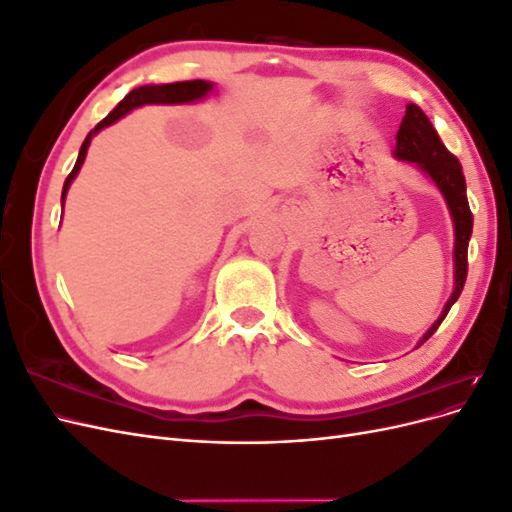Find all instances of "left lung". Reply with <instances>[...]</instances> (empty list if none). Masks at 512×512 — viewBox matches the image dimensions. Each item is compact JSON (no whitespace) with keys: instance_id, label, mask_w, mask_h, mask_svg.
I'll list each match as a JSON object with an SVG mask.
<instances>
[{"instance_id":"obj_1","label":"left lung","mask_w":512,"mask_h":512,"mask_svg":"<svg viewBox=\"0 0 512 512\" xmlns=\"http://www.w3.org/2000/svg\"><path fill=\"white\" fill-rule=\"evenodd\" d=\"M395 156L399 160L414 162L418 168L436 181L440 192L446 198V205L451 209L453 222H455V290L451 299L446 301L440 318L431 324V329L423 335L421 344L438 331L442 320L446 318L448 309L459 299L468 277V243L472 237V211L466 196V177L459 160L448 151L442 143L440 134L431 126L429 117L418 108L416 104L406 106V117L401 121L397 132V147ZM418 344V346H421Z\"/></svg>"}]
</instances>
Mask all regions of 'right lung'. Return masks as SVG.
Wrapping results in <instances>:
<instances>
[{"label":"right lung","instance_id":"right-lung-1","mask_svg":"<svg viewBox=\"0 0 512 512\" xmlns=\"http://www.w3.org/2000/svg\"><path fill=\"white\" fill-rule=\"evenodd\" d=\"M211 89V83L207 81H181V83H170V85H145V87H138V89H132L130 94L123 98L111 113H108L98 126L91 130L85 138V143L81 145V151H79V160H76L72 173L68 175L66 183H64V192H61V200L66 198L68 194V188L72 179L76 177V173L81 170V164L85 162V156H87V147H89V141L91 136H94L96 132H100L102 128L111 126V123H115L119 117H123L126 113H130L132 108L136 106H143V104H185V102H194L198 98L207 96V91Z\"/></svg>","mask_w":512,"mask_h":512}]
</instances>
